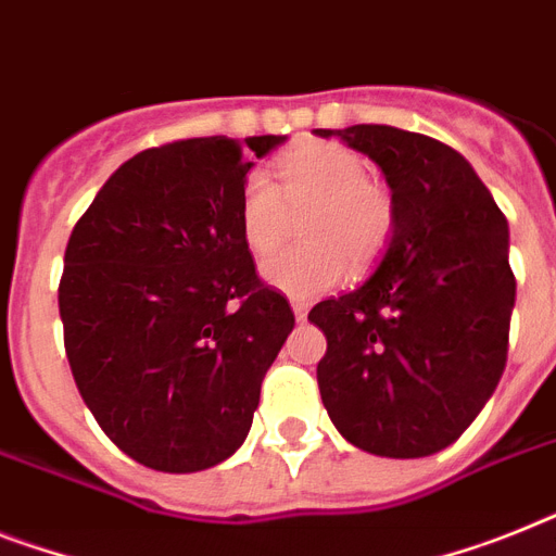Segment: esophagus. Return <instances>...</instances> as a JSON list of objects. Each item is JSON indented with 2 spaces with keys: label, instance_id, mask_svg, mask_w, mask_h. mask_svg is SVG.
Returning a JSON list of instances; mask_svg holds the SVG:
<instances>
[{
  "label": "esophagus",
  "instance_id": "1",
  "mask_svg": "<svg viewBox=\"0 0 556 556\" xmlns=\"http://www.w3.org/2000/svg\"><path fill=\"white\" fill-rule=\"evenodd\" d=\"M292 312H295L298 320H306V312H309V304H304V301H292Z\"/></svg>",
  "mask_w": 556,
  "mask_h": 556
}]
</instances>
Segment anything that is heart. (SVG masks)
I'll return each instance as SVG.
<instances>
[{"instance_id":"1","label":"heart","mask_w":556,"mask_h":556,"mask_svg":"<svg viewBox=\"0 0 556 556\" xmlns=\"http://www.w3.org/2000/svg\"><path fill=\"white\" fill-rule=\"evenodd\" d=\"M301 238L309 247L264 261L269 287L292 298H315L334 289L352 269H366L387 252L394 236V201L387 187L369 181L364 155L334 141H315L278 164V185L264 169L244 178L238 199L241 236L252 255H269L289 229V210H306Z\"/></svg>"}]
</instances>
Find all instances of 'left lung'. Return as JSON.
Wrapping results in <instances>:
<instances>
[{
  "mask_svg": "<svg viewBox=\"0 0 556 556\" xmlns=\"http://www.w3.org/2000/svg\"><path fill=\"white\" fill-rule=\"evenodd\" d=\"M315 132L369 155L397 213L375 273L312 306L327 334L320 401L352 446L429 457L469 429L506 369L517 292L506 215L443 141L387 124Z\"/></svg>",
  "mask_w": 556,
  "mask_h": 556,
  "instance_id": "8db88e82",
  "label": "left lung"
}]
</instances>
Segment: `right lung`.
<instances>
[{
  "instance_id": "obj_1",
  "label": "right lung",
  "mask_w": 556,
  "mask_h": 556,
  "mask_svg": "<svg viewBox=\"0 0 556 556\" xmlns=\"http://www.w3.org/2000/svg\"><path fill=\"white\" fill-rule=\"evenodd\" d=\"M283 141L144 150L73 227L59 283L73 380L102 432L147 469L190 475L236 454L295 327L238 222L247 173Z\"/></svg>"
}]
</instances>
